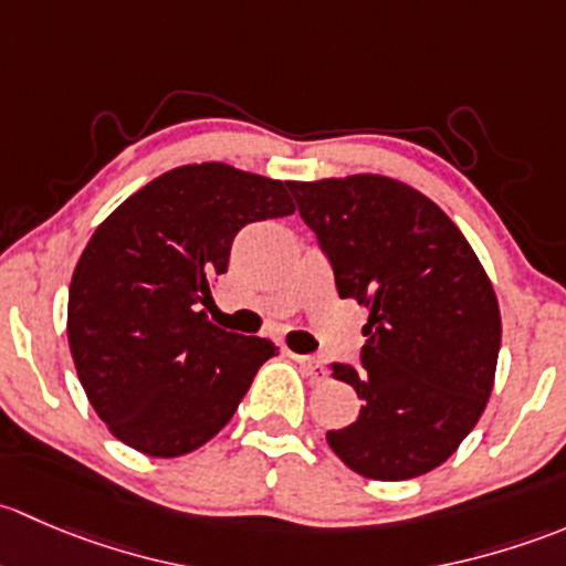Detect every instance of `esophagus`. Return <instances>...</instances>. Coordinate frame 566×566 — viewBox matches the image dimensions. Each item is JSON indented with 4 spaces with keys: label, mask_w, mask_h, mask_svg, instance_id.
Segmentation results:
<instances>
[{
    "label": "esophagus",
    "mask_w": 566,
    "mask_h": 566,
    "mask_svg": "<svg viewBox=\"0 0 566 566\" xmlns=\"http://www.w3.org/2000/svg\"><path fill=\"white\" fill-rule=\"evenodd\" d=\"M294 363L300 365L302 373H305V376L311 378L313 384L324 381V378H326V368H324L322 363H318L316 357H302V354H294Z\"/></svg>",
    "instance_id": "1"
}]
</instances>
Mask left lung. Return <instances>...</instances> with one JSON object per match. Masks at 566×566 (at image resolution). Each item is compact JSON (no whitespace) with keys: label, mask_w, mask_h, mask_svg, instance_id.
<instances>
[{"label":"left lung","mask_w":566,"mask_h":566,"mask_svg":"<svg viewBox=\"0 0 566 566\" xmlns=\"http://www.w3.org/2000/svg\"><path fill=\"white\" fill-rule=\"evenodd\" d=\"M335 272L340 300L368 307L363 368L332 378L363 398L332 452L378 482L428 474L485 411L496 378V291L460 229L411 185L381 174L289 182Z\"/></svg>","instance_id":"8db88e82"}]
</instances>
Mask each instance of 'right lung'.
<instances>
[{"instance_id": "1", "label": "right lung", "mask_w": 566, "mask_h": 566, "mask_svg": "<svg viewBox=\"0 0 566 566\" xmlns=\"http://www.w3.org/2000/svg\"><path fill=\"white\" fill-rule=\"evenodd\" d=\"M294 214L289 182L229 163L160 174L95 229L73 270L67 340L92 409L133 450L179 458L207 444L275 357L266 337L207 318L242 226Z\"/></svg>"}]
</instances>
